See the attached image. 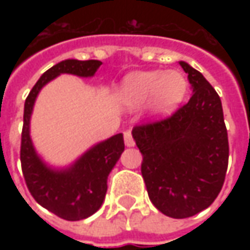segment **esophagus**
<instances>
[{"label": "esophagus", "instance_id": "esophagus-1", "mask_svg": "<svg viewBox=\"0 0 250 250\" xmlns=\"http://www.w3.org/2000/svg\"><path fill=\"white\" fill-rule=\"evenodd\" d=\"M124 142L128 147H132L135 146V140H133V136H132V132L130 130H125L124 132Z\"/></svg>", "mask_w": 250, "mask_h": 250}]
</instances>
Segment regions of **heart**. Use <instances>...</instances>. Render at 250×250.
Instances as JSON below:
<instances>
[{
    "label": "heart",
    "instance_id": "b5f03b06",
    "mask_svg": "<svg viewBox=\"0 0 250 250\" xmlns=\"http://www.w3.org/2000/svg\"><path fill=\"white\" fill-rule=\"evenodd\" d=\"M187 89V81L179 72H135L122 84L121 99L132 108L151 101L156 114H168L185 97Z\"/></svg>",
    "mask_w": 250,
    "mask_h": 250
}]
</instances>
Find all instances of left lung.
I'll use <instances>...</instances> for the list:
<instances>
[{
    "mask_svg": "<svg viewBox=\"0 0 250 250\" xmlns=\"http://www.w3.org/2000/svg\"><path fill=\"white\" fill-rule=\"evenodd\" d=\"M193 94L167 118L136 125L142 177L163 214L187 218L210 206L224 185L228 135L220 96L202 73L179 62Z\"/></svg>",
    "mask_w": 250,
    "mask_h": 250,
    "instance_id": "1",
    "label": "left lung"
}]
</instances>
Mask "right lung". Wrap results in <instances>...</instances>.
<instances>
[{
	"label": "right lung",
	"instance_id": "1",
	"mask_svg": "<svg viewBox=\"0 0 250 250\" xmlns=\"http://www.w3.org/2000/svg\"><path fill=\"white\" fill-rule=\"evenodd\" d=\"M100 65L101 61L97 60H65L57 63L42 75L24 101L21 163L26 187L39 205L68 221L87 218L100 208L107 192V177L125 149L124 136L118 133L101 142L71 168L54 171L45 167L34 151L29 135L30 115L34 100L45 83L61 73L93 76Z\"/></svg>",
	"mask_w": 250,
	"mask_h": 250
}]
</instances>
